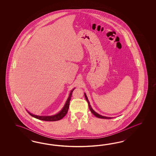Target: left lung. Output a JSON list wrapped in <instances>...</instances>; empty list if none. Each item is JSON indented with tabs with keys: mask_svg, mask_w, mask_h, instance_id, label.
<instances>
[{
	"mask_svg": "<svg viewBox=\"0 0 156 156\" xmlns=\"http://www.w3.org/2000/svg\"><path fill=\"white\" fill-rule=\"evenodd\" d=\"M84 95H85V98L86 99V101H87V103H88V105H89V109H90V110L91 111V112L92 113V114H93L96 117H98V118H102V119H111V118H113V117H106V116L101 115H100L99 114L97 113V112H95L94 110L93 109H92V108H91V105H90V102H89V99L87 98V95H86L85 93H84Z\"/></svg>",
	"mask_w": 156,
	"mask_h": 156,
	"instance_id": "left-lung-1",
	"label": "left lung"
}]
</instances>
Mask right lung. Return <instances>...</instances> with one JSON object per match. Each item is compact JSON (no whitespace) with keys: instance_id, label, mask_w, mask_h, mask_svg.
I'll use <instances>...</instances> for the list:
<instances>
[{"instance_id":"add662e5","label":"right lung","mask_w":156,"mask_h":156,"mask_svg":"<svg viewBox=\"0 0 156 156\" xmlns=\"http://www.w3.org/2000/svg\"><path fill=\"white\" fill-rule=\"evenodd\" d=\"M75 89V88H74L73 90L70 91V93L69 95V97L66 101V103L65 104L64 106L63 107V108L58 113L53 115H47V116H43V115H35L31 113L30 112H29L27 111L28 114L31 115L32 117H33L34 118H37L40 120H42V121H59L60 119H61L62 118H63L66 114L68 112L69 108V105H70V101L71 99V95L73 91V90Z\"/></svg>"}]
</instances>
